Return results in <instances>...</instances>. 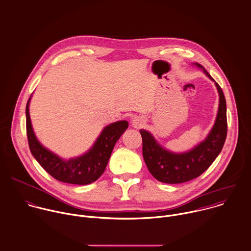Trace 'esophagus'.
Segmentation results:
<instances>
[{
  "mask_svg": "<svg viewBox=\"0 0 251 251\" xmlns=\"http://www.w3.org/2000/svg\"><path fill=\"white\" fill-rule=\"evenodd\" d=\"M145 123H146L145 119H144L143 117H140V116H137V117H135V118L132 120V126H133L134 128H137V129L142 128V127L145 125Z\"/></svg>",
  "mask_w": 251,
  "mask_h": 251,
  "instance_id": "obj_1",
  "label": "esophagus"
}]
</instances>
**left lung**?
Instances as JSON below:
<instances>
[{
	"instance_id": "obj_1",
	"label": "left lung",
	"mask_w": 251,
	"mask_h": 251,
	"mask_svg": "<svg viewBox=\"0 0 251 251\" xmlns=\"http://www.w3.org/2000/svg\"><path fill=\"white\" fill-rule=\"evenodd\" d=\"M214 81L205 68L194 63ZM219 94V107L215 123L205 138L189 151L176 153L160 146L147 130L141 129L143 156L151 174L159 182L181 184L201 176L221 152L227 137V105L221 87L215 82Z\"/></svg>"
}]
</instances>
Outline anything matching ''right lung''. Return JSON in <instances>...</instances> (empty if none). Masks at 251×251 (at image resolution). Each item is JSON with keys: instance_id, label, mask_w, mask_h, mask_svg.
<instances>
[{"instance_id": "add662e5", "label": "right lung", "mask_w": 251, "mask_h": 251, "mask_svg": "<svg viewBox=\"0 0 251 251\" xmlns=\"http://www.w3.org/2000/svg\"><path fill=\"white\" fill-rule=\"evenodd\" d=\"M30 100L31 97L26 104V132L34 158L57 181L74 185H88L97 181L104 172L116 142L128 128V122L121 120L107 125L87 152L66 160L46 149L38 141L29 114Z\"/></svg>"}]
</instances>
